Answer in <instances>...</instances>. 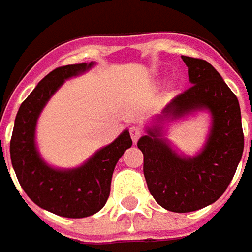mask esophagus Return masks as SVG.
Listing matches in <instances>:
<instances>
[{
    "label": "esophagus",
    "instance_id": "esophagus-1",
    "mask_svg": "<svg viewBox=\"0 0 252 252\" xmlns=\"http://www.w3.org/2000/svg\"><path fill=\"white\" fill-rule=\"evenodd\" d=\"M129 133H130L131 140L136 143V141L139 140V139L141 137V134H143V130H141L139 126H131L130 129H129Z\"/></svg>",
    "mask_w": 252,
    "mask_h": 252
}]
</instances>
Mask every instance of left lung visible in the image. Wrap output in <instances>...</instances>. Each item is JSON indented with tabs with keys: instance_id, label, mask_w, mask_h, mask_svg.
Instances as JSON below:
<instances>
[{
	"instance_id": "left-lung-1",
	"label": "left lung",
	"mask_w": 252,
	"mask_h": 252,
	"mask_svg": "<svg viewBox=\"0 0 252 252\" xmlns=\"http://www.w3.org/2000/svg\"><path fill=\"white\" fill-rule=\"evenodd\" d=\"M192 85L165 108L175 118L195 109L212 112L213 126L202 153L184 158L149 130L137 141L143 153V172L156 202L167 210L187 213L216 202L227 189L244 150V133L237 96L215 67L202 59L181 56Z\"/></svg>"
}]
</instances>
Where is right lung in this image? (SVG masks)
Wrapping results in <instances>:
<instances>
[{
    "mask_svg": "<svg viewBox=\"0 0 252 252\" xmlns=\"http://www.w3.org/2000/svg\"><path fill=\"white\" fill-rule=\"evenodd\" d=\"M91 65L70 64L47 74L22 102L9 144L12 167L25 193L37 206L63 218H87L105 206L115 165L131 146L130 134L125 130L80 168L57 171L40 160L34 147V127L39 113L64 80L83 73Z\"/></svg>",
    "mask_w": 252,
    "mask_h": 252,
    "instance_id": "add662e5",
    "label": "right lung"
}]
</instances>
